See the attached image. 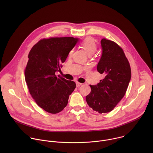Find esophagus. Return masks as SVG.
Returning a JSON list of instances; mask_svg holds the SVG:
<instances>
[{
    "label": "esophagus",
    "mask_w": 153,
    "mask_h": 153,
    "mask_svg": "<svg viewBox=\"0 0 153 153\" xmlns=\"http://www.w3.org/2000/svg\"><path fill=\"white\" fill-rule=\"evenodd\" d=\"M76 83V86H77V87H79V86H81V85H82V83H79V82H77Z\"/></svg>",
    "instance_id": "obj_1"
}]
</instances>
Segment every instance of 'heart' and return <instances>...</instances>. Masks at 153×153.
<instances>
[{
  "instance_id": "obj_1",
  "label": "heart",
  "mask_w": 153,
  "mask_h": 153,
  "mask_svg": "<svg viewBox=\"0 0 153 153\" xmlns=\"http://www.w3.org/2000/svg\"><path fill=\"white\" fill-rule=\"evenodd\" d=\"M81 45L88 56H91L94 54L97 50V45L96 42L94 39L91 37L85 38L81 43ZM73 52V50H72L70 52V54H71Z\"/></svg>"
}]
</instances>
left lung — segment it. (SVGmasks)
Segmentation results:
<instances>
[{
	"label": "left lung",
	"instance_id": "8db88e82",
	"mask_svg": "<svg viewBox=\"0 0 153 153\" xmlns=\"http://www.w3.org/2000/svg\"><path fill=\"white\" fill-rule=\"evenodd\" d=\"M102 56L97 70L105 77L96 85H90L86 96L87 103L102 114L111 111L125 96L131 76L129 62L121 47L113 41L101 40Z\"/></svg>",
	"mask_w": 153,
	"mask_h": 153
}]
</instances>
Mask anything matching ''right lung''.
I'll use <instances>...</instances> for the list:
<instances>
[{"mask_svg": "<svg viewBox=\"0 0 153 153\" xmlns=\"http://www.w3.org/2000/svg\"><path fill=\"white\" fill-rule=\"evenodd\" d=\"M79 41L72 37H51L39 40L30 50L25 70L29 91L36 103L45 111L56 114L63 110L76 83L56 71L60 70L69 53Z\"/></svg>", "mask_w": 153, "mask_h": 153, "instance_id": "obj_1", "label": "right lung"}]
</instances>
